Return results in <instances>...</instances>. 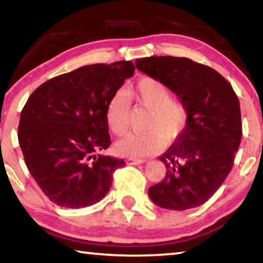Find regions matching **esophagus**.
<instances>
[{
  "label": "esophagus",
  "mask_w": 263,
  "mask_h": 263,
  "mask_svg": "<svg viewBox=\"0 0 263 263\" xmlns=\"http://www.w3.org/2000/svg\"><path fill=\"white\" fill-rule=\"evenodd\" d=\"M145 161H146L145 159H132V158L126 159L127 164H140V163H144Z\"/></svg>",
  "instance_id": "obj_1"
}]
</instances>
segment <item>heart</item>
I'll use <instances>...</instances> for the list:
<instances>
[{
	"label": "heart",
	"mask_w": 263,
	"mask_h": 263,
	"mask_svg": "<svg viewBox=\"0 0 263 263\" xmlns=\"http://www.w3.org/2000/svg\"><path fill=\"white\" fill-rule=\"evenodd\" d=\"M135 101L149 110L142 133L130 132L115 144L116 153L121 157L139 159L157 152L166 141L181 136L189 121V110L183 101L173 97V92L162 81L144 77L127 87L125 92L117 91L110 97L105 109V121L110 132L121 136L128 125L130 105Z\"/></svg>",
	"instance_id": "b5f03b06"
}]
</instances>
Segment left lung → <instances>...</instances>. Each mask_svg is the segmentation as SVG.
<instances>
[{"label": "left lung", "instance_id": "8db88e82", "mask_svg": "<svg viewBox=\"0 0 263 263\" xmlns=\"http://www.w3.org/2000/svg\"><path fill=\"white\" fill-rule=\"evenodd\" d=\"M136 66L167 84L189 110L184 131L159 157L167 173L149 186V198L176 211L202 205L233 167L242 136L238 96L217 70L188 58L148 57Z\"/></svg>", "mask_w": 263, "mask_h": 263}]
</instances>
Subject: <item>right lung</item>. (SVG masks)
<instances>
[{
  "mask_svg": "<svg viewBox=\"0 0 263 263\" xmlns=\"http://www.w3.org/2000/svg\"><path fill=\"white\" fill-rule=\"evenodd\" d=\"M131 61L80 67L44 82L21 112L18 142L30 174L62 208L92 205L105 197L124 160L96 154L110 146L105 109L135 73Z\"/></svg>",
  "mask_w": 263,
  "mask_h": 263,
  "instance_id": "add662e5",
  "label": "right lung"
}]
</instances>
